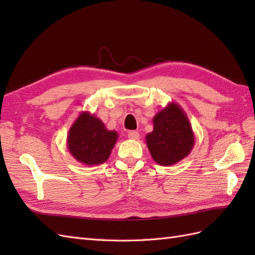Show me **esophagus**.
Returning <instances> with one entry per match:
<instances>
[{
    "label": "esophagus",
    "mask_w": 255,
    "mask_h": 255,
    "mask_svg": "<svg viewBox=\"0 0 255 255\" xmlns=\"http://www.w3.org/2000/svg\"><path fill=\"white\" fill-rule=\"evenodd\" d=\"M128 138L129 139H132V140H137V139H139V132L138 131H134V130L129 131L128 132Z\"/></svg>",
    "instance_id": "esophagus-1"
}]
</instances>
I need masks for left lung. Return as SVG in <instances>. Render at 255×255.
<instances>
[{
    "mask_svg": "<svg viewBox=\"0 0 255 255\" xmlns=\"http://www.w3.org/2000/svg\"><path fill=\"white\" fill-rule=\"evenodd\" d=\"M150 154L156 163L173 165L191 153L195 144L192 125L177 103L171 102L153 117V130L145 136Z\"/></svg>",
    "mask_w": 255,
    "mask_h": 255,
    "instance_id": "obj_1",
    "label": "left lung"
}]
</instances>
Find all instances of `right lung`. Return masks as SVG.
<instances>
[{"mask_svg": "<svg viewBox=\"0 0 255 255\" xmlns=\"http://www.w3.org/2000/svg\"><path fill=\"white\" fill-rule=\"evenodd\" d=\"M117 139V131L108 130L94 114L81 112L69 129L67 145L78 162L94 166L108 160Z\"/></svg>", "mask_w": 255, "mask_h": 255, "instance_id": "right-lung-1", "label": "right lung"}]
</instances>
